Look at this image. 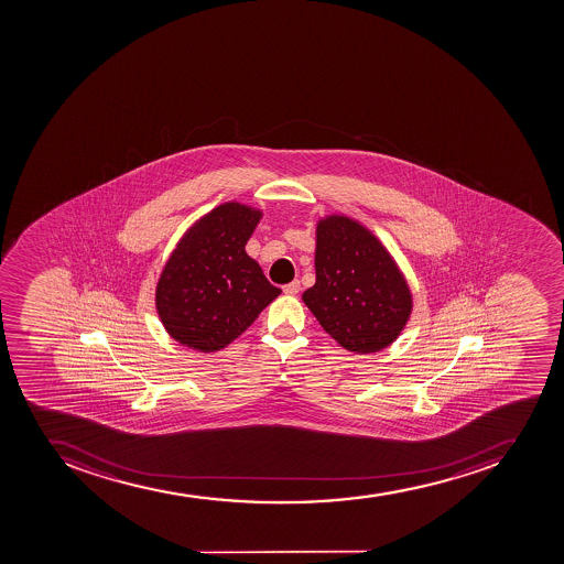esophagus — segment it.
<instances>
[{
	"label": "esophagus",
	"mask_w": 564,
	"mask_h": 564,
	"mask_svg": "<svg viewBox=\"0 0 564 564\" xmlns=\"http://www.w3.org/2000/svg\"><path fill=\"white\" fill-rule=\"evenodd\" d=\"M301 290V283L297 280L292 281V283L284 284L283 292L286 295H295Z\"/></svg>",
	"instance_id": "34e87169"
}]
</instances>
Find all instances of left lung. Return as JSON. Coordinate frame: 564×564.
I'll use <instances>...</instances> for the list:
<instances>
[{"label": "left lung", "instance_id": "left-lung-1", "mask_svg": "<svg viewBox=\"0 0 564 564\" xmlns=\"http://www.w3.org/2000/svg\"><path fill=\"white\" fill-rule=\"evenodd\" d=\"M326 334L354 354L388 348L405 328L413 295L382 241L345 215L315 230V284L303 294Z\"/></svg>", "mask_w": 564, "mask_h": 564}]
</instances>
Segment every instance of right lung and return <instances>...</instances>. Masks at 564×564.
Masks as SVG:
<instances>
[{"instance_id": "obj_1", "label": "right lung", "mask_w": 564, "mask_h": 564, "mask_svg": "<svg viewBox=\"0 0 564 564\" xmlns=\"http://www.w3.org/2000/svg\"><path fill=\"white\" fill-rule=\"evenodd\" d=\"M261 216L260 209L227 202L176 243L156 283L155 304L165 332L180 345L218 351L281 294L245 252Z\"/></svg>"}]
</instances>
